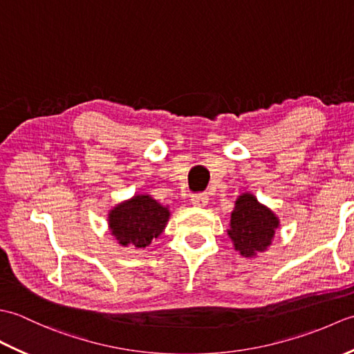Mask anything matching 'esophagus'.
I'll return each instance as SVG.
<instances>
[{
  "mask_svg": "<svg viewBox=\"0 0 354 354\" xmlns=\"http://www.w3.org/2000/svg\"><path fill=\"white\" fill-rule=\"evenodd\" d=\"M192 204L194 207H205L208 204V196L207 193H198L192 198Z\"/></svg>",
  "mask_w": 354,
  "mask_h": 354,
  "instance_id": "obj_1",
  "label": "esophagus"
}]
</instances>
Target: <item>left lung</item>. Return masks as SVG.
<instances>
[{"mask_svg": "<svg viewBox=\"0 0 354 354\" xmlns=\"http://www.w3.org/2000/svg\"><path fill=\"white\" fill-rule=\"evenodd\" d=\"M280 219L252 193H242L234 202L228 236L242 257H255L270 246Z\"/></svg>", "mask_w": 354, "mask_h": 354, "instance_id": "obj_1", "label": "left lung"}]
</instances>
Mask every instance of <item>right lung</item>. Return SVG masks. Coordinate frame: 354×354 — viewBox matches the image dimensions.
<instances>
[{
  "instance_id": "obj_1",
  "label": "right lung",
  "mask_w": 354,
  "mask_h": 354,
  "mask_svg": "<svg viewBox=\"0 0 354 354\" xmlns=\"http://www.w3.org/2000/svg\"><path fill=\"white\" fill-rule=\"evenodd\" d=\"M170 212L150 194H135L120 202L108 214L111 234L122 246L146 248L158 239L169 222Z\"/></svg>"
}]
</instances>
